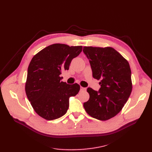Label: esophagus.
I'll list each match as a JSON object with an SVG mask.
<instances>
[{
    "label": "esophagus",
    "instance_id": "esophagus-1",
    "mask_svg": "<svg viewBox=\"0 0 152 152\" xmlns=\"http://www.w3.org/2000/svg\"><path fill=\"white\" fill-rule=\"evenodd\" d=\"M81 91H86V88H85V87H81Z\"/></svg>",
    "mask_w": 152,
    "mask_h": 152
}]
</instances>
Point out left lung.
Instances as JSON below:
<instances>
[{
  "label": "left lung",
  "instance_id": "1",
  "mask_svg": "<svg viewBox=\"0 0 152 152\" xmlns=\"http://www.w3.org/2000/svg\"><path fill=\"white\" fill-rule=\"evenodd\" d=\"M83 52L89 60L93 77L100 79L99 91L87 88L90 97L84 108L92 118L108 120L122 110L132 92L129 64L112 47H84Z\"/></svg>",
  "mask_w": 152,
  "mask_h": 152
}]
</instances>
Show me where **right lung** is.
I'll return each mask as SVG.
<instances>
[{
    "instance_id": "right-lung-1",
    "label": "right lung",
    "mask_w": 152,
    "mask_h": 152,
    "mask_svg": "<svg viewBox=\"0 0 152 152\" xmlns=\"http://www.w3.org/2000/svg\"><path fill=\"white\" fill-rule=\"evenodd\" d=\"M82 46L54 44L38 52L32 58L25 85L27 97L37 115L53 120L65 115L69 99L80 90L77 83L61 81V71L68 70L71 60L77 57Z\"/></svg>"
}]
</instances>
